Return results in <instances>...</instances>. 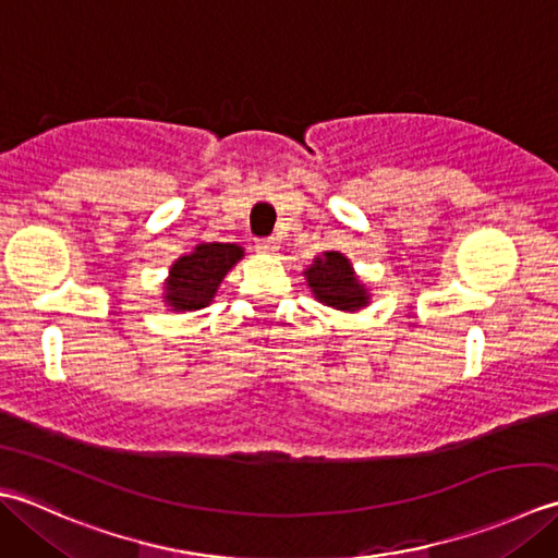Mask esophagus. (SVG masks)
Segmentation results:
<instances>
[{
  "label": "esophagus",
  "mask_w": 558,
  "mask_h": 558,
  "mask_svg": "<svg viewBox=\"0 0 558 558\" xmlns=\"http://www.w3.org/2000/svg\"><path fill=\"white\" fill-rule=\"evenodd\" d=\"M255 247L259 250V253H265V255H275L279 245H277L275 238H263V241L255 243Z\"/></svg>",
  "instance_id": "esophagus-1"
}]
</instances>
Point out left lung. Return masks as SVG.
<instances>
[{"instance_id":"1","label":"left lung","mask_w":558,"mask_h":558,"mask_svg":"<svg viewBox=\"0 0 558 558\" xmlns=\"http://www.w3.org/2000/svg\"><path fill=\"white\" fill-rule=\"evenodd\" d=\"M305 279L315 299L337 311H359L368 303V289L359 281L349 259L337 250H327L315 257L313 265L305 269Z\"/></svg>"}]
</instances>
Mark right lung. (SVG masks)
<instances>
[{
	"label": "right lung",
	"instance_id": "add662e5",
	"mask_svg": "<svg viewBox=\"0 0 558 558\" xmlns=\"http://www.w3.org/2000/svg\"><path fill=\"white\" fill-rule=\"evenodd\" d=\"M241 257L243 247L235 243H199L190 255L175 259L163 287L170 311H199L209 305L219 283Z\"/></svg>",
	"mask_w": 558,
	"mask_h": 558
}]
</instances>
